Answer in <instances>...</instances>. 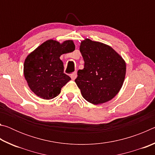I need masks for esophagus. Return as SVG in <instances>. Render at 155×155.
<instances>
[{"mask_svg": "<svg viewBox=\"0 0 155 155\" xmlns=\"http://www.w3.org/2000/svg\"><path fill=\"white\" fill-rule=\"evenodd\" d=\"M70 77H71V78L72 80H74L77 77V72H75L74 73H72V74H71V75H70Z\"/></svg>", "mask_w": 155, "mask_h": 155, "instance_id": "obj_1", "label": "esophagus"}]
</instances>
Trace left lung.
<instances>
[{
    "instance_id": "left-lung-1",
    "label": "left lung",
    "mask_w": 155,
    "mask_h": 155,
    "mask_svg": "<svg viewBox=\"0 0 155 155\" xmlns=\"http://www.w3.org/2000/svg\"><path fill=\"white\" fill-rule=\"evenodd\" d=\"M80 52L85 61L75 79L81 94L89 103L99 104L111 101L122 88L126 75L124 59L105 44L85 39Z\"/></svg>"
}]
</instances>
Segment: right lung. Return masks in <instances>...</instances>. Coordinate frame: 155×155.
Listing matches in <instances>:
<instances>
[{
  "label": "right lung",
  "instance_id": "right-lung-1",
  "mask_svg": "<svg viewBox=\"0 0 155 155\" xmlns=\"http://www.w3.org/2000/svg\"><path fill=\"white\" fill-rule=\"evenodd\" d=\"M74 50L72 40L59 43L48 40L28 54L24 63V75L35 95L45 100L59 95L61 88L71 80L64 73V63L59 57Z\"/></svg>",
  "mask_w": 155,
  "mask_h": 155
}]
</instances>
